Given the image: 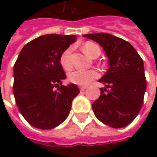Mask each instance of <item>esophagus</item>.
Returning a JSON list of instances; mask_svg holds the SVG:
<instances>
[{
    "instance_id": "obj_1",
    "label": "esophagus",
    "mask_w": 157,
    "mask_h": 157,
    "mask_svg": "<svg viewBox=\"0 0 157 157\" xmlns=\"http://www.w3.org/2000/svg\"><path fill=\"white\" fill-rule=\"evenodd\" d=\"M86 89V86H80V87H79V90H80L81 92L85 91Z\"/></svg>"
}]
</instances>
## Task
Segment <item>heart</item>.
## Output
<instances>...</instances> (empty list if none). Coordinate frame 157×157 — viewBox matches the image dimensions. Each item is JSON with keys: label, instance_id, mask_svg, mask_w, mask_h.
Instances as JSON below:
<instances>
[{"label": "heart", "instance_id": "heart-1", "mask_svg": "<svg viewBox=\"0 0 157 157\" xmlns=\"http://www.w3.org/2000/svg\"><path fill=\"white\" fill-rule=\"evenodd\" d=\"M83 51L90 57H94L95 53L97 52H100V48L94 43L87 42L83 45ZM71 48L69 47L66 50H64L61 56L59 57V62L63 70L68 71L71 68ZM99 72L95 70H74L71 72H70L68 75V79L71 83H73L78 86H87L91 82L99 78Z\"/></svg>", "mask_w": 157, "mask_h": 157}]
</instances>
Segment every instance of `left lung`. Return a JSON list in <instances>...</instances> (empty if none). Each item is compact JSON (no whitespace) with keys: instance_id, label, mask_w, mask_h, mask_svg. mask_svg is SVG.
<instances>
[{"instance_id":"1","label":"left lung","mask_w":157,"mask_h":157,"mask_svg":"<svg viewBox=\"0 0 157 157\" xmlns=\"http://www.w3.org/2000/svg\"><path fill=\"white\" fill-rule=\"evenodd\" d=\"M99 43L108 57L109 68L99 81L100 96L93 103L98 120L119 128L131 123L142 108L147 82L143 60L128 42L107 33L84 36Z\"/></svg>"}]
</instances>
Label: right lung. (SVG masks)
<instances>
[{
    "label": "right lung",
    "mask_w": 157,
    "mask_h": 157,
    "mask_svg": "<svg viewBox=\"0 0 157 157\" xmlns=\"http://www.w3.org/2000/svg\"><path fill=\"white\" fill-rule=\"evenodd\" d=\"M75 40L72 35L42 36L28 43L15 61V103L24 119L36 128L52 129L60 125L79 94L74 84L59 86L66 78L59 57Z\"/></svg>",
    "instance_id": "add662e5"
}]
</instances>
